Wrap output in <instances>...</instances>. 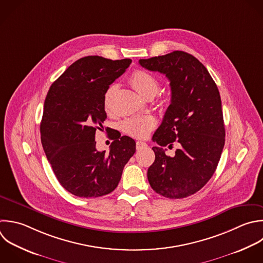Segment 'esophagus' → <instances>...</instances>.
<instances>
[{"label":"esophagus","mask_w":263,"mask_h":263,"mask_svg":"<svg viewBox=\"0 0 263 263\" xmlns=\"http://www.w3.org/2000/svg\"><path fill=\"white\" fill-rule=\"evenodd\" d=\"M136 147H137V150H142L144 148L147 147V144L145 142H141V141H138L137 144H136Z\"/></svg>","instance_id":"obj_1"}]
</instances>
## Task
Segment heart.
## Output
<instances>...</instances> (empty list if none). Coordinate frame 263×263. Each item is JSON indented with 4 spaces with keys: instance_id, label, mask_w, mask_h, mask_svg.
Wrapping results in <instances>:
<instances>
[{
    "instance_id": "b5f03b06",
    "label": "heart",
    "mask_w": 263,
    "mask_h": 263,
    "mask_svg": "<svg viewBox=\"0 0 263 263\" xmlns=\"http://www.w3.org/2000/svg\"><path fill=\"white\" fill-rule=\"evenodd\" d=\"M129 83L136 89V91L144 97L155 96L159 90V82L155 76L151 73L144 70H136L129 77ZM117 86L115 84L110 85L104 96V105L106 109L110 107L112 97L116 91ZM156 120L152 116H140V117H130L125 119L121 123V128L127 135L144 139L146 138L150 132L155 127Z\"/></svg>"
}]
</instances>
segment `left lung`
<instances>
[{
    "label": "left lung",
    "mask_w": 263,
    "mask_h": 263,
    "mask_svg": "<svg viewBox=\"0 0 263 263\" xmlns=\"http://www.w3.org/2000/svg\"><path fill=\"white\" fill-rule=\"evenodd\" d=\"M139 64L164 74L172 91L160 126L153 138L155 160L147 177L152 189L168 198H184L201 189L215 173L225 143L218 87L205 67L193 55L173 51L140 60ZM179 144L174 158L162 146Z\"/></svg>",
    "instance_id": "8db88e82"
}]
</instances>
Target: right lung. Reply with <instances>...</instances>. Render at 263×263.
Masks as SVG:
<instances>
[{
  "label": "right lung",
  "instance_id": "add662e5",
  "mask_svg": "<svg viewBox=\"0 0 263 263\" xmlns=\"http://www.w3.org/2000/svg\"><path fill=\"white\" fill-rule=\"evenodd\" d=\"M132 60L98 55L72 64L50 86L40 125L46 157L61 185L79 197H99L118 185L124 165L136 152V142L113 138L110 152L98 151L96 132L107 118L104 96Z\"/></svg>",
  "mask_w": 263,
  "mask_h": 263
}]
</instances>
